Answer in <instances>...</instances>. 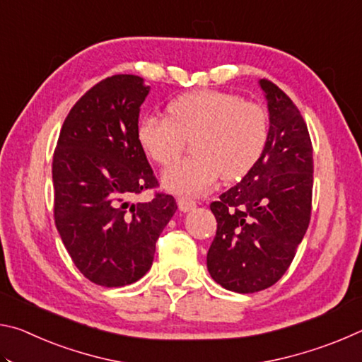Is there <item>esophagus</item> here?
I'll list each match as a JSON object with an SVG mask.
<instances>
[{
  "label": "esophagus",
  "mask_w": 362,
  "mask_h": 362,
  "mask_svg": "<svg viewBox=\"0 0 362 362\" xmlns=\"http://www.w3.org/2000/svg\"><path fill=\"white\" fill-rule=\"evenodd\" d=\"M177 204H179V209L182 212H188V211H192L196 207L194 201L189 199V198H179V199H177Z\"/></svg>",
  "instance_id": "34e87169"
}]
</instances>
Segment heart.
<instances>
[{
	"label": "heart",
	"mask_w": 362,
	"mask_h": 362,
	"mask_svg": "<svg viewBox=\"0 0 362 362\" xmlns=\"http://www.w3.org/2000/svg\"><path fill=\"white\" fill-rule=\"evenodd\" d=\"M168 115L144 116L137 142L151 161L168 166L180 156L187 140L194 139V156L164 170L161 182L170 193L203 194L220 175L228 182L240 180L255 168L267 146V113L240 95L192 90L170 100Z\"/></svg>",
	"instance_id": "b5f03b06"
}]
</instances>
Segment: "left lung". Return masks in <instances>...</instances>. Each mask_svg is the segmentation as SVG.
Listing matches in <instances>:
<instances>
[{
	"instance_id": "8db88e82",
	"label": "left lung",
	"mask_w": 362,
	"mask_h": 362,
	"mask_svg": "<svg viewBox=\"0 0 362 362\" xmlns=\"http://www.w3.org/2000/svg\"><path fill=\"white\" fill-rule=\"evenodd\" d=\"M259 83L269 113L267 146L255 168L211 204L217 233L207 269L216 283L240 293L267 289L287 272L308 228L313 194L306 122L276 84Z\"/></svg>"
}]
</instances>
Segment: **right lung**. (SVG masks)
<instances>
[{
  "label": "right lung",
  "instance_id": "right-lung-1",
  "mask_svg": "<svg viewBox=\"0 0 362 362\" xmlns=\"http://www.w3.org/2000/svg\"><path fill=\"white\" fill-rule=\"evenodd\" d=\"M148 93L136 75L102 79L73 105L54 151L57 231L79 272L103 287L132 284L148 272L158 238L177 211L166 193L131 203L158 187L137 142Z\"/></svg>",
  "mask_w": 362,
  "mask_h": 362
}]
</instances>
